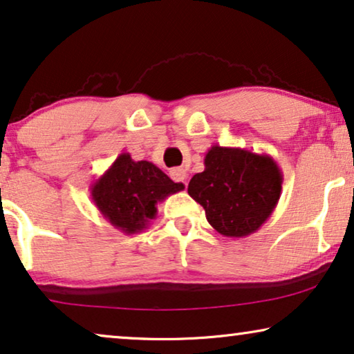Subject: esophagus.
Wrapping results in <instances>:
<instances>
[{"label":"esophagus","instance_id":"1","mask_svg":"<svg viewBox=\"0 0 354 354\" xmlns=\"http://www.w3.org/2000/svg\"><path fill=\"white\" fill-rule=\"evenodd\" d=\"M187 171L183 167H176L171 171V177L174 182H178V183H187Z\"/></svg>","mask_w":354,"mask_h":354}]
</instances>
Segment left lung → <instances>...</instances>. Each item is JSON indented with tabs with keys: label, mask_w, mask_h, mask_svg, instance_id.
Wrapping results in <instances>:
<instances>
[{
	"label": "left lung",
	"mask_w": 354,
	"mask_h": 354,
	"mask_svg": "<svg viewBox=\"0 0 354 354\" xmlns=\"http://www.w3.org/2000/svg\"><path fill=\"white\" fill-rule=\"evenodd\" d=\"M282 183V171L269 154L214 145L205 156V171L188 183V195L221 235L241 239L269 219Z\"/></svg>",
	"instance_id": "1"
}]
</instances>
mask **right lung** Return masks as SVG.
Instances as JSON below:
<instances>
[{
  "mask_svg": "<svg viewBox=\"0 0 354 354\" xmlns=\"http://www.w3.org/2000/svg\"><path fill=\"white\" fill-rule=\"evenodd\" d=\"M185 185L169 178L149 161H133L129 153L119 154L96 182L90 193L101 216L124 234L132 235L145 230L156 217L158 203Z\"/></svg>",
  "mask_w": 354,
  "mask_h": 354,
  "instance_id": "1",
  "label": "right lung"
}]
</instances>
